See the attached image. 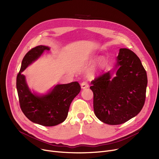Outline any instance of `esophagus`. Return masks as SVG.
<instances>
[{"label": "esophagus", "instance_id": "1", "mask_svg": "<svg viewBox=\"0 0 159 159\" xmlns=\"http://www.w3.org/2000/svg\"><path fill=\"white\" fill-rule=\"evenodd\" d=\"M88 87H89V84H88L87 81H83L81 83V88L82 89H85V88H87Z\"/></svg>", "mask_w": 159, "mask_h": 159}]
</instances>
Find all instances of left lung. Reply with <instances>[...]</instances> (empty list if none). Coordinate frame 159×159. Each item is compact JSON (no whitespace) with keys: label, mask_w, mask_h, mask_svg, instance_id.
Wrapping results in <instances>:
<instances>
[{"label":"left lung","mask_w":159,"mask_h":159,"mask_svg":"<svg viewBox=\"0 0 159 159\" xmlns=\"http://www.w3.org/2000/svg\"><path fill=\"white\" fill-rule=\"evenodd\" d=\"M116 77L110 72L99 75L91 82L93 93V109L102 122L118 125L137 115L143 109L148 78L137 55L127 48H120Z\"/></svg>","instance_id":"obj_1"}]
</instances>
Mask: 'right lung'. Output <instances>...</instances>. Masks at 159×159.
I'll list each match as a JSON object with an SVG mask.
<instances>
[{
    "instance_id": "add662e5",
    "label": "right lung",
    "mask_w": 159,
    "mask_h": 159,
    "mask_svg": "<svg viewBox=\"0 0 159 159\" xmlns=\"http://www.w3.org/2000/svg\"><path fill=\"white\" fill-rule=\"evenodd\" d=\"M49 48L38 46L26 54L16 77V89L21 110L31 122L44 126H54L63 122L68 116L70 104L80 92L77 82L66 84H58L44 95L39 96L31 92L22 72L33 62L49 51Z\"/></svg>"
}]
</instances>
